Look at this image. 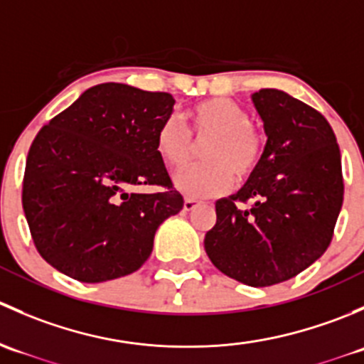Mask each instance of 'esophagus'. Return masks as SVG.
I'll return each mask as SVG.
<instances>
[{
  "mask_svg": "<svg viewBox=\"0 0 364 364\" xmlns=\"http://www.w3.org/2000/svg\"><path fill=\"white\" fill-rule=\"evenodd\" d=\"M197 204H199V200L192 199V197H186V199H185V204H183V208H185V211H192V209L196 208Z\"/></svg>",
  "mask_w": 364,
  "mask_h": 364,
  "instance_id": "obj_1",
  "label": "esophagus"
}]
</instances>
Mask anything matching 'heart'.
Segmentation results:
<instances>
[{"label": "heart", "instance_id": "b5f03b06", "mask_svg": "<svg viewBox=\"0 0 364 364\" xmlns=\"http://www.w3.org/2000/svg\"><path fill=\"white\" fill-rule=\"evenodd\" d=\"M188 129L174 116L165 117L155 134L156 153L168 167H181L192 155V133L208 141L200 165H192L174 176V185L188 197L222 196L237 181L255 174L266 153V132L252 121L243 104L225 97L205 98L186 111Z\"/></svg>", "mask_w": 364, "mask_h": 364}]
</instances>
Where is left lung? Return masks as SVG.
<instances>
[{"mask_svg":"<svg viewBox=\"0 0 364 364\" xmlns=\"http://www.w3.org/2000/svg\"><path fill=\"white\" fill-rule=\"evenodd\" d=\"M266 153L243 188L216 200L211 262L250 287L296 277L328 250L343 203L341 156L321 112L280 90L252 95Z\"/></svg>","mask_w":364,"mask_h":364,"instance_id":"8db88e82","label":"left lung"}]
</instances>
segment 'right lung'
Wrapping results in <instances>:
<instances>
[{"mask_svg":"<svg viewBox=\"0 0 364 364\" xmlns=\"http://www.w3.org/2000/svg\"><path fill=\"white\" fill-rule=\"evenodd\" d=\"M174 98L105 82L84 91L33 141L23 208L33 243L53 267L86 284L137 271L160 223L183 209L155 148ZM161 186L135 194L134 186Z\"/></svg>","mask_w":364,"mask_h":364,"instance_id":"obj_1","label":"right lung"}]
</instances>
